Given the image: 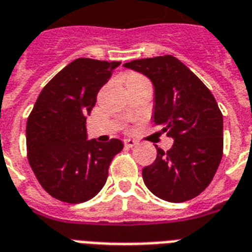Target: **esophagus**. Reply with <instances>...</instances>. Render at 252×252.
<instances>
[{
  "instance_id": "esophagus-1",
  "label": "esophagus",
  "mask_w": 252,
  "mask_h": 252,
  "mask_svg": "<svg viewBox=\"0 0 252 252\" xmlns=\"http://www.w3.org/2000/svg\"><path fill=\"white\" fill-rule=\"evenodd\" d=\"M124 144H125V147H126V148H131V147L135 146L136 142L134 140V139H125Z\"/></svg>"
}]
</instances>
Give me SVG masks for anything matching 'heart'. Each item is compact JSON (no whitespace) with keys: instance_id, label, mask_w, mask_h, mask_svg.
Segmentation results:
<instances>
[{"instance_id":"b5f03b06","label":"heart","mask_w":252,"mask_h":252,"mask_svg":"<svg viewBox=\"0 0 252 252\" xmlns=\"http://www.w3.org/2000/svg\"><path fill=\"white\" fill-rule=\"evenodd\" d=\"M140 79H144L142 75H139V74H130L127 78V80H140Z\"/></svg>"}]
</instances>
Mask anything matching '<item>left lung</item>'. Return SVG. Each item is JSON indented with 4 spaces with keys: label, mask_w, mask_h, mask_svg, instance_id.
I'll use <instances>...</instances> for the list:
<instances>
[{
    "label": "left lung",
    "mask_w": 252,
    "mask_h": 252,
    "mask_svg": "<svg viewBox=\"0 0 252 252\" xmlns=\"http://www.w3.org/2000/svg\"><path fill=\"white\" fill-rule=\"evenodd\" d=\"M124 66L150 78L155 87L154 122L174 139L166 152L156 146V160L142 172L146 186L166 202L198 196L216 174L224 148L222 113L213 94L170 54Z\"/></svg>",
    "instance_id": "1"
}]
</instances>
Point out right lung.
I'll list each match as a JSON object with an SVG mask.
<instances>
[{
	"instance_id": "obj_1",
	"label": "right lung",
	"mask_w": 252,
	"mask_h": 252,
	"mask_svg": "<svg viewBox=\"0 0 252 252\" xmlns=\"http://www.w3.org/2000/svg\"><path fill=\"white\" fill-rule=\"evenodd\" d=\"M121 62L78 58L40 92L27 120V158L44 190L61 202H87L98 194L120 139L88 140L86 117L100 88Z\"/></svg>"
}]
</instances>
